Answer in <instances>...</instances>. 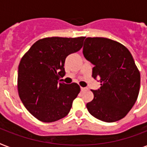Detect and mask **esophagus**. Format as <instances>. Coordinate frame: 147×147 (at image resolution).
I'll list each match as a JSON object with an SVG mask.
<instances>
[{
	"label": "esophagus",
	"mask_w": 147,
	"mask_h": 147,
	"mask_svg": "<svg viewBox=\"0 0 147 147\" xmlns=\"http://www.w3.org/2000/svg\"><path fill=\"white\" fill-rule=\"evenodd\" d=\"M80 88H81V91H82V92H84V91H86V90H87V88L80 87Z\"/></svg>",
	"instance_id": "1"
}]
</instances>
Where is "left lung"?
Returning a JSON list of instances; mask_svg holds the SVG:
<instances>
[{
  "instance_id": "obj_1",
  "label": "left lung",
  "mask_w": 147,
  "mask_h": 147,
  "mask_svg": "<svg viewBox=\"0 0 147 147\" xmlns=\"http://www.w3.org/2000/svg\"><path fill=\"white\" fill-rule=\"evenodd\" d=\"M83 54L94 65L92 78L100 88L92 90L94 98L87 103L90 114L105 122L123 118L139 94L140 74L130 51L120 42L104 37H87Z\"/></svg>"
}]
</instances>
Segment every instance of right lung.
Instances as JSON below:
<instances>
[{"mask_svg": "<svg viewBox=\"0 0 147 147\" xmlns=\"http://www.w3.org/2000/svg\"><path fill=\"white\" fill-rule=\"evenodd\" d=\"M84 40L85 36L43 38L21 58L17 76L18 94L27 111L39 121L54 122L70 111L80 87L76 83L65 84L59 78L65 75L66 57L79 50Z\"/></svg>", "mask_w": 147, "mask_h": 147, "instance_id": "obj_1", "label": "right lung"}]
</instances>
